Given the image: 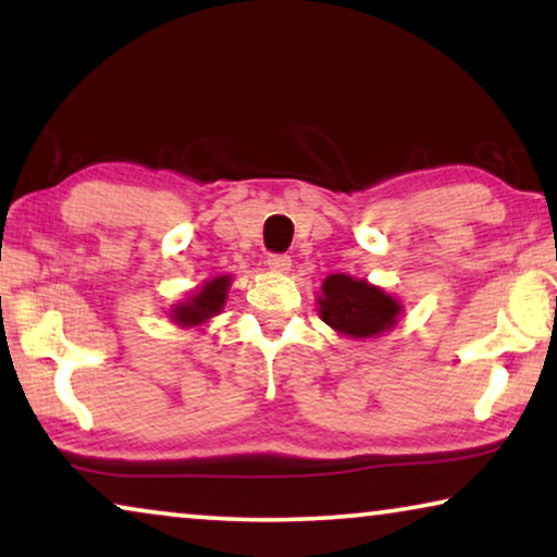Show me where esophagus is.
Segmentation results:
<instances>
[{
    "label": "esophagus",
    "mask_w": 557,
    "mask_h": 557,
    "mask_svg": "<svg viewBox=\"0 0 557 557\" xmlns=\"http://www.w3.org/2000/svg\"><path fill=\"white\" fill-rule=\"evenodd\" d=\"M265 265H269V269L276 271V273H286L288 269H292V258L284 256V253H271L269 258H265Z\"/></svg>",
    "instance_id": "esophagus-1"
}]
</instances>
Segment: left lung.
Masks as SVG:
<instances>
[{
  "label": "left lung",
  "instance_id": "1",
  "mask_svg": "<svg viewBox=\"0 0 557 557\" xmlns=\"http://www.w3.org/2000/svg\"><path fill=\"white\" fill-rule=\"evenodd\" d=\"M324 296H319V317L332 330L349 337H375L391 330L400 314V304L368 281H355L345 273L324 278Z\"/></svg>",
  "mask_w": 557,
  "mask_h": 557
}]
</instances>
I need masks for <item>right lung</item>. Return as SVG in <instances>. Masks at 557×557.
<instances>
[{
  "mask_svg": "<svg viewBox=\"0 0 557 557\" xmlns=\"http://www.w3.org/2000/svg\"><path fill=\"white\" fill-rule=\"evenodd\" d=\"M227 276H220L215 281H210L208 286H202V292L193 296L187 304L174 309V319L180 324H200L205 319H210L212 314H218L225 304V292H227Z\"/></svg>",
  "mask_w": 557,
  "mask_h": 557,
  "instance_id": "right-lung-1",
  "label": "right lung"
}]
</instances>
